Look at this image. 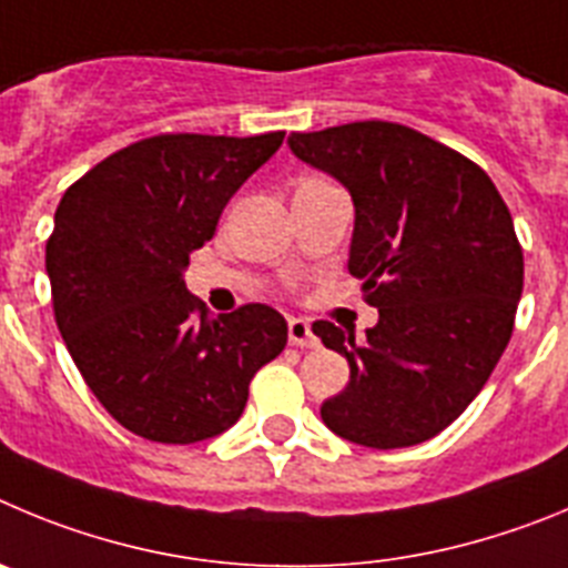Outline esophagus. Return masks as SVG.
Instances as JSON below:
<instances>
[{"label":"esophagus","instance_id":"34e87169","mask_svg":"<svg viewBox=\"0 0 568 568\" xmlns=\"http://www.w3.org/2000/svg\"><path fill=\"white\" fill-rule=\"evenodd\" d=\"M288 342L296 347H316V334L311 328L308 320H300V316H291L288 320Z\"/></svg>","mask_w":568,"mask_h":568}]
</instances>
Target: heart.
Instances as JSON below:
<instances>
[{"label":"heart","instance_id":"1","mask_svg":"<svg viewBox=\"0 0 568 568\" xmlns=\"http://www.w3.org/2000/svg\"><path fill=\"white\" fill-rule=\"evenodd\" d=\"M305 183H314V181H305Z\"/></svg>","mask_w":568,"mask_h":568}]
</instances>
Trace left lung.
Wrapping results in <instances>:
<instances>
[{
	"mask_svg": "<svg viewBox=\"0 0 568 568\" xmlns=\"http://www.w3.org/2000/svg\"><path fill=\"white\" fill-rule=\"evenodd\" d=\"M300 161L351 192L347 272L379 322H314L351 382L322 402V422L373 449L413 447L456 422L498 365L524 291L513 214L481 166L387 121L291 132Z\"/></svg>",
	"mask_w": 568,
	"mask_h": 568,
	"instance_id": "1",
	"label": "left lung"
}]
</instances>
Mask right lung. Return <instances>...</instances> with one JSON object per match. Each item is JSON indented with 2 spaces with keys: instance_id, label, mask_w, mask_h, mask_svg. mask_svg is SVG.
<instances>
[{
  "instance_id": "add662e5",
  "label": "right lung",
  "mask_w": 568,
  "mask_h": 568,
  "mask_svg": "<svg viewBox=\"0 0 568 568\" xmlns=\"http://www.w3.org/2000/svg\"><path fill=\"white\" fill-rule=\"evenodd\" d=\"M283 138H144L104 158L55 209L44 257L55 325L87 387L135 436H221L243 416L254 373L283 354V314L252 303L212 316L183 283L189 254Z\"/></svg>"
}]
</instances>
